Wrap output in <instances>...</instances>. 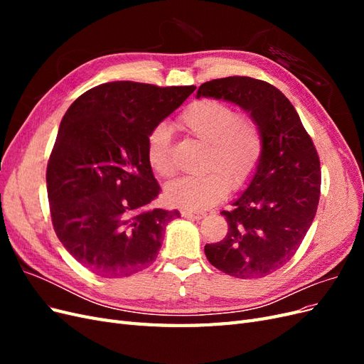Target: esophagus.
<instances>
[{
    "label": "esophagus",
    "instance_id": "34e87169",
    "mask_svg": "<svg viewBox=\"0 0 364 364\" xmlns=\"http://www.w3.org/2000/svg\"><path fill=\"white\" fill-rule=\"evenodd\" d=\"M181 214H182V217H188V218H194V220H200L205 217V213H196V211H191V209H182Z\"/></svg>",
    "mask_w": 364,
    "mask_h": 364
}]
</instances>
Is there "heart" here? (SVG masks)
I'll list each match as a JSON object with an SVG mask.
<instances>
[{
    "label": "heart",
    "instance_id": "1",
    "mask_svg": "<svg viewBox=\"0 0 364 364\" xmlns=\"http://www.w3.org/2000/svg\"><path fill=\"white\" fill-rule=\"evenodd\" d=\"M183 130L205 142L203 168L199 176H185L167 186V200L186 209H206L229 191L243 186L255 173L262 151L258 124L247 115L218 100H199L179 118ZM147 161L159 176H171V134L165 124L153 127L147 138Z\"/></svg>",
    "mask_w": 364,
    "mask_h": 364
}]
</instances>
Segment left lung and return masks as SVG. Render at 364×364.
I'll list each match as a JSON object with an SVG mask.
<instances>
[{
	"mask_svg": "<svg viewBox=\"0 0 364 364\" xmlns=\"http://www.w3.org/2000/svg\"><path fill=\"white\" fill-rule=\"evenodd\" d=\"M197 98L240 106L261 132L262 151L247 188L222 211L228 234L206 245L214 267L240 279L264 278L287 264L310 229L321 197V161L296 109L278 87L252 77L200 85Z\"/></svg>",
	"mask_w": 364,
	"mask_h": 364,
	"instance_id": "8db88e82",
	"label": "left lung"
}]
</instances>
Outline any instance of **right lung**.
Segmentation results:
<instances>
[{
    "label": "right lung",
    "mask_w": 364,
    "mask_h": 364,
    "mask_svg": "<svg viewBox=\"0 0 364 364\" xmlns=\"http://www.w3.org/2000/svg\"><path fill=\"white\" fill-rule=\"evenodd\" d=\"M196 86L111 82L82 94L60 121L47 167L54 230L75 261L102 278H124L156 259L179 211L150 203L161 186L147 138Z\"/></svg>",
    "instance_id": "obj_1"
}]
</instances>
